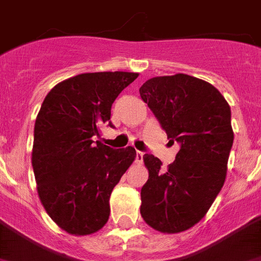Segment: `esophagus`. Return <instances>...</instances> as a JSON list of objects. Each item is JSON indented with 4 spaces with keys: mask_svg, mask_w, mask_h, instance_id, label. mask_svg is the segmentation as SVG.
<instances>
[{
    "mask_svg": "<svg viewBox=\"0 0 261 261\" xmlns=\"http://www.w3.org/2000/svg\"><path fill=\"white\" fill-rule=\"evenodd\" d=\"M135 161H137V164H142V161H143V152L137 151V156H135Z\"/></svg>",
    "mask_w": 261,
    "mask_h": 261,
    "instance_id": "1",
    "label": "esophagus"
}]
</instances>
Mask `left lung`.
Listing matches in <instances>:
<instances>
[{"instance_id": "8db88e82", "label": "left lung", "mask_w": 261, "mask_h": 261, "mask_svg": "<svg viewBox=\"0 0 261 261\" xmlns=\"http://www.w3.org/2000/svg\"><path fill=\"white\" fill-rule=\"evenodd\" d=\"M167 139L178 142L175 161L145 154L149 179L141 190V215L162 233H178L200 221L221 190L233 145L230 107L220 91L185 73L156 76L139 88Z\"/></svg>"}]
</instances>
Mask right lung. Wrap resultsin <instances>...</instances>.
<instances>
[{"label": "right lung", "instance_id": "add662e5", "mask_svg": "<svg viewBox=\"0 0 261 261\" xmlns=\"http://www.w3.org/2000/svg\"><path fill=\"white\" fill-rule=\"evenodd\" d=\"M137 77L120 71L80 73L56 84L42 101L32 166L42 206L67 233H95L109 221L112 189L137 152L94 139L103 123L114 127L112 103Z\"/></svg>", "mask_w": 261, "mask_h": 261}]
</instances>
